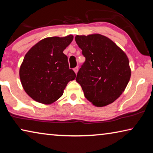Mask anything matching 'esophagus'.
<instances>
[{
  "mask_svg": "<svg viewBox=\"0 0 153 153\" xmlns=\"http://www.w3.org/2000/svg\"><path fill=\"white\" fill-rule=\"evenodd\" d=\"M74 71H75V73L77 74V71H78V67H75V68L74 69Z\"/></svg>",
  "mask_w": 153,
  "mask_h": 153,
  "instance_id": "1",
  "label": "esophagus"
}]
</instances>
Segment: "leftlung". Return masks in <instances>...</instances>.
<instances>
[{
  "label": "left lung",
  "instance_id": "8db88e82",
  "mask_svg": "<svg viewBox=\"0 0 153 153\" xmlns=\"http://www.w3.org/2000/svg\"><path fill=\"white\" fill-rule=\"evenodd\" d=\"M75 40L86 58L76 78L85 97L96 107L113 102L130 79L128 56L112 40L101 34L77 35Z\"/></svg>",
  "mask_w": 153,
  "mask_h": 153
}]
</instances>
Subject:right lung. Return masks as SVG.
I'll return each mask as SVG.
<instances>
[{"instance_id": "1", "label": "right lung", "mask_w": 153, "mask_h": 153, "mask_svg": "<svg viewBox=\"0 0 153 153\" xmlns=\"http://www.w3.org/2000/svg\"><path fill=\"white\" fill-rule=\"evenodd\" d=\"M72 35L40 40L25 55L19 77L25 92L36 101L49 105L57 100L76 75L69 69L63 53L73 40Z\"/></svg>"}]
</instances>
